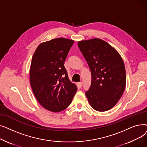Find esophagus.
<instances>
[{"instance_id":"esophagus-1","label":"esophagus","mask_w":147,"mask_h":147,"mask_svg":"<svg viewBox=\"0 0 147 147\" xmlns=\"http://www.w3.org/2000/svg\"><path fill=\"white\" fill-rule=\"evenodd\" d=\"M78 86H79V88H82V82L78 83Z\"/></svg>"}]
</instances>
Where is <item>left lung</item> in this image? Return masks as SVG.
Instances as JSON below:
<instances>
[{
	"label": "left lung",
	"mask_w": 147,
	"mask_h": 147,
	"mask_svg": "<svg viewBox=\"0 0 147 147\" xmlns=\"http://www.w3.org/2000/svg\"><path fill=\"white\" fill-rule=\"evenodd\" d=\"M92 76L85 92L90 106L98 111L109 110L121 97L126 86V70L118 52L106 42L93 38L78 42Z\"/></svg>",
	"instance_id": "obj_1"
}]
</instances>
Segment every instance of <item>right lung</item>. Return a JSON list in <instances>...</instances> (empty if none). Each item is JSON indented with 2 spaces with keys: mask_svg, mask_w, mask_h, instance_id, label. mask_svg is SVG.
Here are the masks:
<instances>
[{
  "mask_svg": "<svg viewBox=\"0 0 147 147\" xmlns=\"http://www.w3.org/2000/svg\"><path fill=\"white\" fill-rule=\"evenodd\" d=\"M74 43L65 38H54L38 46L32 57L30 82L40 104L52 112L70 105L78 90L68 79L64 62Z\"/></svg>",
  "mask_w": 147,
  "mask_h": 147,
  "instance_id": "obj_1",
  "label": "right lung"
}]
</instances>
